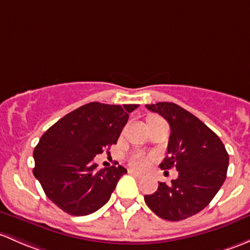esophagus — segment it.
Returning a JSON list of instances; mask_svg holds the SVG:
<instances>
[{
	"instance_id": "34e87169",
	"label": "esophagus",
	"mask_w": 250,
	"mask_h": 250,
	"mask_svg": "<svg viewBox=\"0 0 250 250\" xmlns=\"http://www.w3.org/2000/svg\"><path fill=\"white\" fill-rule=\"evenodd\" d=\"M128 172H129L130 175L134 176V177H136V178H143V177H144L143 173H140V172L135 171V170H133V169H129V170H128Z\"/></svg>"
}]
</instances>
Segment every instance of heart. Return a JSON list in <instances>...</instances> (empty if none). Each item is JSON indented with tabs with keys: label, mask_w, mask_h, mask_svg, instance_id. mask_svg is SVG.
I'll return each instance as SVG.
<instances>
[{
	"label": "heart",
	"mask_w": 250,
	"mask_h": 250,
	"mask_svg": "<svg viewBox=\"0 0 250 250\" xmlns=\"http://www.w3.org/2000/svg\"><path fill=\"white\" fill-rule=\"evenodd\" d=\"M149 159L143 153H134L129 157V164L134 169H144L147 167Z\"/></svg>",
	"instance_id": "b5f03b06"
}]
</instances>
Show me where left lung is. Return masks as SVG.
I'll return each mask as SVG.
<instances>
[{
  "label": "left lung",
  "mask_w": 250,
  "mask_h": 250,
  "mask_svg": "<svg viewBox=\"0 0 250 250\" xmlns=\"http://www.w3.org/2000/svg\"><path fill=\"white\" fill-rule=\"evenodd\" d=\"M146 107L170 125L167 156L159 167H175L178 177L171 185L159 182L145 202L163 219L183 220L202 211L218 193L227 178L229 154L217 134L180 105L160 102Z\"/></svg>",
  "instance_id": "obj_1"
}]
</instances>
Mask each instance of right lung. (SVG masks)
Wrapping results in <instances>:
<instances>
[{"label": "right lung", "instance_id": "obj_1", "mask_svg": "<svg viewBox=\"0 0 250 250\" xmlns=\"http://www.w3.org/2000/svg\"><path fill=\"white\" fill-rule=\"evenodd\" d=\"M136 104L88 103L49 128L33 151V175L46 196L65 213L87 215L103 207L123 167L97 169V154L117 143Z\"/></svg>", "mask_w": 250, "mask_h": 250}]
</instances>
